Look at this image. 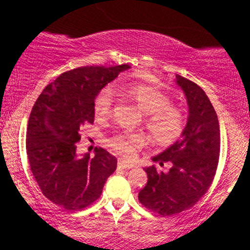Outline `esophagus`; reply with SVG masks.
<instances>
[{
	"instance_id": "34e87169",
	"label": "esophagus",
	"mask_w": 250,
	"mask_h": 250,
	"mask_svg": "<svg viewBox=\"0 0 250 250\" xmlns=\"http://www.w3.org/2000/svg\"><path fill=\"white\" fill-rule=\"evenodd\" d=\"M117 165H119V167H121L123 169H131V168H134L133 163H129L127 161H125V160H119Z\"/></svg>"
}]
</instances>
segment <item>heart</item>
<instances>
[{"label":"heart","instance_id":"b5f03b06","mask_svg":"<svg viewBox=\"0 0 250 250\" xmlns=\"http://www.w3.org/2000/svg\"><path fill=\"white\" fill-rule=\"evenodd\" d=\"M117 89L130 97L147 114L146 127L151 139L159 145L168 146L176 141L186 127V116L180 108L171 104L167 93L146 83H120ZM114 103V90L110 85L103 87L94 99V114L105 119L111 113ZM108 147L123 156L131 157L143 145L141 134L119 130L105 140Z\"/></svg>","mask_w":250,"mask_h":250}]
</instances>
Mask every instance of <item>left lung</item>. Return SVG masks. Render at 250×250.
<instances>
[{
  "label": "left lung",
  "mask_w": 250,
  "mask_h": 250,
  "mask_svg": "<svg viewBox=\"0 0 250 250\" xmlns=\"http://www.w3.org/2000/svg\"><path fill=\"white\" fill-rule=\"evenodd\" d=\"M187 99L189 116L181 139L157 156L160 166L169 162L168 173L155 166L146 168L148 182L139 193L146 208L162 216L181 213L199 202L213 183L220 157V125L216 111L203 89L176 75Z\"/></svg>",
  "instance_id": "1"
}]
</instances>
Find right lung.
<instances>
[{
  "mask_svg": "<svg viewBox=\"0 0 250 250\" xmlns=\"http://www.w3.org/2000/svg\"><path fill=\"white\" fill-rule=\"evenodd\" d=\"M128 64L79 67L65 71L43 89L31 109L27 131L29 166L42 194L67 210H80L101 196L117 160L105 149L79 159L80 129L94 122V99Z\"/></svg>",
  "mask_w": 250,
  "mask_h": 250,
  "instance_id": "1",
  "label": "right lung"
}]
</instances>
